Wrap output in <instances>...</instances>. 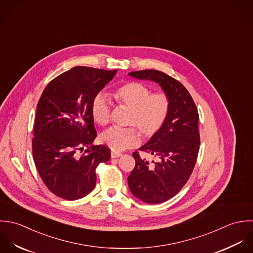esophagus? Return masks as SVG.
I'll return each mask as SVG.
<instances>
[{
    "mask_svg": "<svg viewBox=\"0 0 253 253\" xmlns=\"http://www.w3.org/2000/svg\"><path fill=\"white\" fill-rule=\"evenodd\" d=\"M111 158H117V157H120L122 154L120 152H111Z\"/></svg>",
    "mask_w": 253,
    "mask_h": 253,
    "instance_id": "obj_1",
    "label": "esophagus"
}]
</instances>
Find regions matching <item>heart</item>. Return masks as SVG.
<instances>
[{
    "mask_svg": "<svg viewBox=\"0 0 253 253\" xmlns=\"http://www.w3.org/2000/svg\"><path fill=\"white\" fill-rule=\"evenodd\" d=\"M120 106L130 109L128 124L139 128L150 138L164 125L170 111V101L164 93H152L144 84L131 81L117 86L111 93ZM92 119L99 125H106L110 117V104L103 94L94 97L91 103ZM100 141L113 152H121L137 146L140 134L136 128H108L100 135Z\"/></svg>",
    "mask_w": 253,
    "mask_h": 253,
    "instance_id": "obj_1",
    "label": "heart"
}]
</instances>
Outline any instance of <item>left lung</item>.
<instances>
[{
    "label": "left lung",
    "instance_id": "8db88e82",
    "mask_svg": "<svg viewBox=\"0 0 253 253\" xmlns=\"http://www.w3.org/2000/svg\"><path fill=\"white\" fill-rule=\"evenodd\" d=\"M139 80L158 84L170 101L169 115L162 128L139 150L156 161L133 152L135 168L128 177L131 193L142 202L156 204L166 202L189 180L199 153V112L188 90L176 79L153 69L128 73Z\"/></svg>",
    "mask_w": 253,
    "mask_h": 253
}]
</instances>
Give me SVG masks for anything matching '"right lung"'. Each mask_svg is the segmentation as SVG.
<instances>
[{"mask_svg": "<svg viewBox=\"0 0 253 253\" xmlns=\"http://www.w3.org/2000/svg\"><path fill=\"white\" fill-rule=\"evenodd\" d=\"M116 72L75 66L51 80L37 104L34 162L44 184L61 199L76 201L90 194L96 168L110 158L109 149L93 144L97 132L90 108Z\"/></svg>", "mask_w": 253, "mask_h": 253, "instance_id": "obj_1", "label": "right lung"}]
</instances>
